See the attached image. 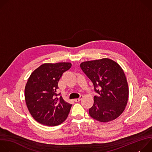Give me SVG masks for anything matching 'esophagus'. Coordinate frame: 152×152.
<instances>
[{
	"instance_id": "34e87169",
	"label": "esophagus",
	"mask_w": 152,
	"mask_h": 152,
	"mask_svg": "<svg viewBox=\"0 0 152 152\" xmlns=\"http://www.w3.org/2000/svg\"><path fill=\"white\" fill-rule=\"evenodd\" d=\"M83 97V96H80L79 98H78V99H75V102H79L81 99H82V98Z\"/></svg>"
}]
</instances>
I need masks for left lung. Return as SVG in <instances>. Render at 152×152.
Segmentation results:
<instances>
[{
	"instance_id": "1",
	"label": "left lung",
	"mask_w": 152,
	"mask_h": 152,
	"mask_svg": "<svg viewBox=\"0 0 152 152\" xmlns=\"http://www.w3.org/2000/svg\"><path fill=\"white\" fill-rule=\"evenodd\" d=\"M80 67L99 94L94 97V104L89 109L90 117L103 123L118 117L129 97L128 84L121 67L108 58L83 62Z\"/></svg>"
}]
</instances>
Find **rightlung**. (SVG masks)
<instances>
[{
  "label": "right lung",
  "mask_w": 152,
  "mask_h": 152,
  "mask_svg": "<svg viewBox=\"0 0 152 152\" xmlns=\"http://www.w3.org/2000/svg\"><path fill=\"white\" fill-rule=\"evenodd\" d=\"M71 67L70 62L46 63L28 79L25 89L26 103L31 115L40 124L57 126L67 118L72 104L63 100L57 90L63 73Z\"/></svg>",
  "instance_id": "1"
}]
</instances>
